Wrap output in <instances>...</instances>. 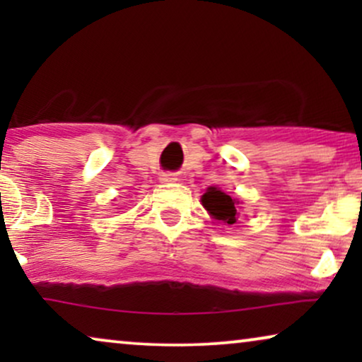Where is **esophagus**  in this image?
I'll return each mask as SVG.
<instances>
[{
  "label": "esophagus",
  "mask_w": 362,
  "mask_h": 362,
  "mask_svg": "<svg viewBox=\"0 0 362 362\" xmlns=\"http://www.w3.org/2000/svg\"><path fill=\"white\" fill-rule=\"evenodd\" d=\"M160 180L163 182H173V181H176V176L173 175V173H165V175H161Z\"/></svg>",
  "instance_id": "1"
}]
</instances>
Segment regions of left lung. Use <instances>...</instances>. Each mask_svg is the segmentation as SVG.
Instances as JSON below:
<instances>
[{
  "mask_svg": "<svg viewBox=\"0 0 362 362\" xmlns=\"http://www.w3.org/2000/svg\"><path fill=\"white\" fill-rule=\"evenodd\" d=\"M201 202L204 209L214 219L226 222V224H235L237 216H239V211H237L239 201L232 199L229 194H226L219 187H207V191L201 197Z\"/></svg>",
  "mask_w": 362,
  "mask_h": 362,
  "instance_id": "8db88e82",
  "label": "left lung"
}]
</instances>
